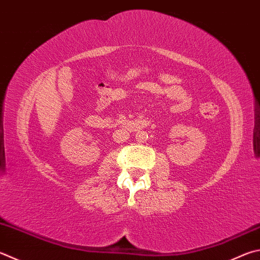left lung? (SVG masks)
I'll use <instances>...</instances> for the list:
<instances>
[{"instance_id": "left-lung-1", "label": "left lung", "mask_w": 260, "mask_h": 260, "mask_svg": "<svg viewBox=\"0 0 260 260\" xmlns=\"http://www.w3.org/2000/svg\"><path fill=\"white\" fill-rule=\"evenodd\" d=\"M258 121H259V124H260V120H258Z\"/></svg>"}]
</instances>
